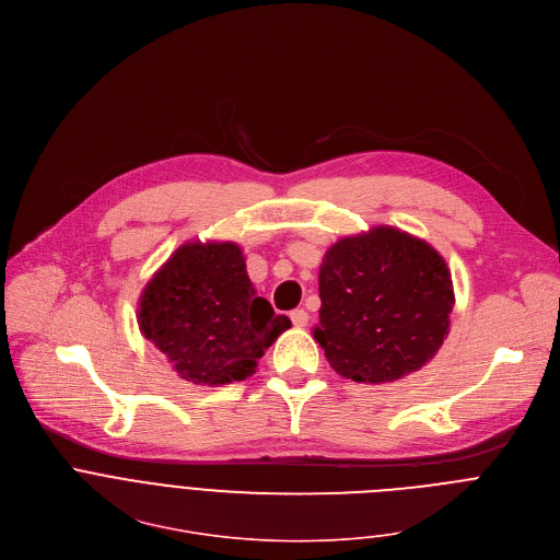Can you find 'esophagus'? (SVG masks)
Listing matches in <instances>:
<instances>
[{
  "label": "esophagus",
  "mask_w": 560,
  "mask_h": 560,
  "mask_svg": "<svg viewBox=\"0 0 560 560\" xmlns=\"http://www.w3.org/2000/svg\"><path fill=\"white\" fill-rule=\"evenodd\" d=\"M290 318H292V325H294V327H305L310 316H307V312H305L303 307H296V310L290 312Z\"/></svg>",
  "instance_id": "obj_1"
}]
</instances>
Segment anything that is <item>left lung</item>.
Instances as JSON below:
<instances>
[{"label":"left lung","mask_w":560,"mask_h":560,"mask_svg":"<svg viewBox=\"0 0 560 560\" xmlns=\"http://www.w3.org/2000/svg\"><path fill=\"white\" fill-rule=\"evenodd\" d=\"M318 296L314 338L336 374L364 385L422 369L448 336L455 305L444 257L394 226L338 240L323 257Z\"/></svg>","instance_id":"1"}]
</instances>
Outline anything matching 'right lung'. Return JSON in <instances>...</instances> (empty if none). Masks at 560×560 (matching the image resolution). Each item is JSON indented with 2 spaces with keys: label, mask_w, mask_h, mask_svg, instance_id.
Here are the masks:
<instances>
[{
  "label": "right lung",
  "mask_w": 560,
  "mask_h": 560,
  "mask_svg": "<svg viewBox=\"0 0 560 560\" xmlns=\"http://www.w3.org/2000/svg\"><path fill=\"white\" fill-rule=\"evenodd\" d=\"M290 325L257 296L246 257L233 242L182 244L138 301L140 334L194 385L246 381Z\"/></svg>",
  "instance_id": "add662e5"
}]
</instances>
